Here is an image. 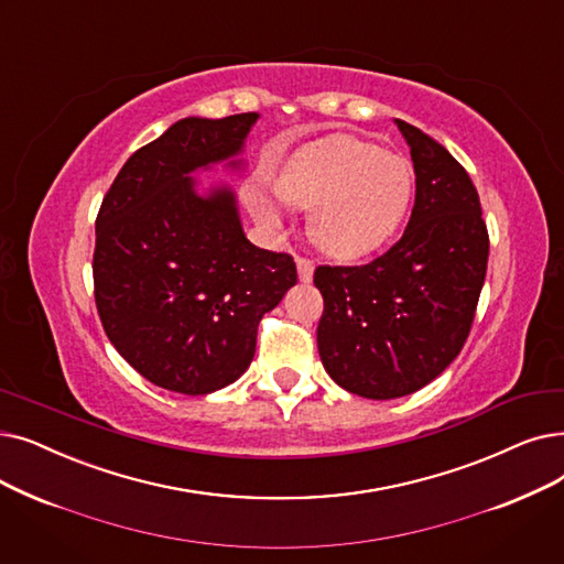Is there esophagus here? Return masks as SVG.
<instances>
[{
    "label": "esophagus",
    "mask_w": 564,
    "mask_h": 564,
    "mask_svg": "<svg viewBox=\"0 0 564 564\" xmlns=\"http://www.w3.org/2000/svg\"><path fill=\"white\" fill-rule=\"evenodd\" d=\"M313 262L308 258H297V274L302 283H311L313 281Z\"/></svg>",
    "instance_id": "1"
}]
</instances>
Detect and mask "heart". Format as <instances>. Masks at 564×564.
I'll list each match as a JSON object with an SVG mask.
<instances>
[{"instance_id": "b5f03b06", "label": "heart", "mask_w": 564, "mask_h": 564, "mask_svg": "<svg viewBox=\"0 0 564 564\" xmlns=\"http://www.w3.org/2000/svg\"><path fill=\"white\" fill-rule=\"evenodd\" d=\"M279 198L311 213L308 235L323 253L357 260L397 235L414 198L410 159L355 135H332L302 147L276 177ZM260 224L281 226L279 207L260 188L251 191Z\"/></svg>"}]
</instances>
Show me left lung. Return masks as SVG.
<instances>
[{
    "label": "left lung",
    "instance_id": "8db88e82",
    "mask_svg": "<svg viewBox=\"0 0 564 564\" xmlns=\"http://www.w3.org/2000/svg\"><path fill=\"white\" fill-rule=\"evenodd\" d=\"M414 165L403 237L361 267L315 269L325 311L317 350L329 378L364 399H399L443 373L470 334L488 232L477 188L443 144L397 119Z\"/></svg>",
    "mask_w": 564,
    "mask_h": 564
}]
</instances>
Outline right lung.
<instances>
[{"label":"right lung","instance_id":"right-lung-1","mask_svg":"<svg viewBox=\"0 0 564 564\" xmlns=\"http://www.w3.org/2000/svg\"><path fill=\"white\" fill-rule=\"evenodd\" d=\"M258 112L186 117L124 163L96 216L94 297L117 352L188 397L251 366L262 315L297 283L288 253L243 235L235 191L198 193V170L239 167Z\"/></svg>","mask_w":564,"mask_h":564}]
</instances>
